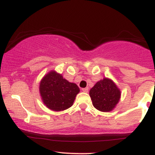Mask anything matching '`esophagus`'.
Masks as SVG:
<instances>
[{
    "label": "esophagus",
    "instance_id": "1",
    "mask_svg": "<svg viewBox=\"0 0 155 155\" xmlns=\"http://www.w3.org/2000/svg\"><path fill=\"white\" fill-rule=\"evenodd\" d=\"M82 91L84 92H87L89 91V88H88V87L83 88V89H82Z\"/></svg>",
    "mask_w": 155,
    "mask_h": 155
}]
</instances>
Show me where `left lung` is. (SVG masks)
<instances>
[{
  "label": "left lung",
  "mask_w": 155,
  "mask_h": 155,
  "mask_svg": "<svg viewBox=\"0 0 155 155\" xmlns=\"http://www.w3.org/2000/svg\"><path fill=\"white\" fill-rule=\"evenodd\" d=\"M120 91L111 79L105 78L97 81L90 91L94 107L101 111H111L119 102Z\"/></svg>",
  "instance_id": "left-lung-1"
}]
</instances>
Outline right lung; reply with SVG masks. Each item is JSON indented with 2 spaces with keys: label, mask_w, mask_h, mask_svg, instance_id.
<instances>
[{
  "label": "right lung",
  "mask_w": 155,
  "mask_h": 155,
  "mask_svg": "<svg viewBox=\"0 0 155 155\" xmlns=\"http://www.w3.org/2000/svg\"><path fill=\"white\" fill-rule=\"evenodd\" d=\"M39 90L46 106L56 111L70 108L79 92L76 84L69 82L55 71L49 72L44 76L40 83Z\"/></svg>",
  "instance_id": "right-lung-1"
}]
</instances>
